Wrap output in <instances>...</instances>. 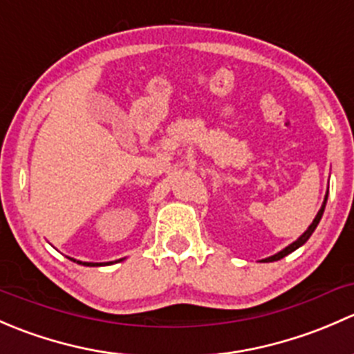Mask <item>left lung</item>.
I'll list each match as a JSON object with an SVG mask.
<instances>
[{
  "instance_id": "obj_1",
  "label": "left lung",
  "mask_w": 354,
  "mask_h": 354,
  "mask_svg": "<svg viewBox=\"0 0 354 354\" xmlns=\"http://www.w3.org/2000/svg\"><path fill=\"white\" fill-rule=\"evenodd\" d=\"M326 202H327V197H326V200H324V205H322V209L319 210V214H317V217H315V219H313V223L310 224V227H308V230H306L305 233H303L301 236H299L298 240L295 241V243H291V245H289V246H286V248H284L283 252H279V253H277V255H272V257H269V259L262 260V262H274V260H281V259H283V257H286V255H289V253H291V252H295L296 248H299V246H301L303 243H306V240H308V238L312 236V233H313V231H315L317 224H319V223H320V219H322L324 209H326Z\"/></svg>"
}]
</instances>
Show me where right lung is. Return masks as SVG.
Listing matches in <instances>:
<instances>
[{
  "label": "right lung",
  "mask_w": 354,
  "mask_h": 354,
  "mask_svg": "<svg viewBox=\"0 0 354 354\" xmlns=\"http://www.w3.org/2000/svg\"><path fill=\"white\" fill-rule=\"evenodd\" d=\"M73 260V259H71ZM75 262V260H73ZM78 263H82V266H91V267H95V266H102V263H91V262H78Z\"/></svg>",
  "instance_id": "1"
}]
</instances>
